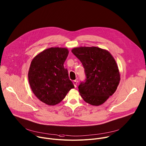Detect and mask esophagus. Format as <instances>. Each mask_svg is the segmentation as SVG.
Listing matches in <instances>:
<instances>
[{
	"mask_svg": "<svg viewBox=\"0 0 146 146\" xmlns=\"http://www.w3.org/2000/svg\"><path fill=\"white\" fill-rule=\"evenodd\" d=\"M73 84H74V87L75 88H76L77 87V81H76V80H74L73 81Z\"/></svg>",
	"mask_w": 146,
	"mask_h": 146,
	"instance_id": "34e87169",
	"label": "esophagus"
}]
</instances>
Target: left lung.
I'll return each mask as SVG.
<instances>
[{
	"instance_id": "1",
	"label": "left lung",
	"mask_w": 146,
	"mask_h": 146,
	"mask_svg": "<svg viewBox=\"0 0 146 146\" xmlns=\"http://www.w3.org/2000/svg\"><path fill=\"white\" fill-rule=\"evenodd\" d=\"M72 52L85 69L86 79L78 86L81 97L90 104H102L114 94L119 82L115 60L108 51L96 47L74 48Z\"/></svg>"
}]
</instances>
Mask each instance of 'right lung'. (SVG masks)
I'll return each instance as SVG.
<instances>
[{"label":"right lung","instance_id":"add662e5","mask_svg":"<svg viewBox=\"0 0 146 146\" xmlns=\"http://www.w3.org/2000/svg\"><path fill=\"white\" fill-rule=\"evenodd\" d=\"M68 54L67 48L51 47L31 62L28 73L30 88L38 99L47 105L58 104L74 88L64 66Z\"/></svg>","mask_w":146,"mask_h":146}]
</instances>
